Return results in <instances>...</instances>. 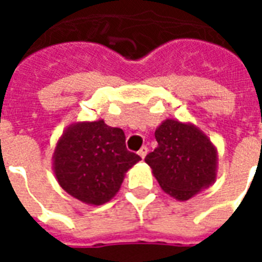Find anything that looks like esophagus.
<instances>
[{
    "instance_id": "obj_1",
    "label": "esophagus",
    "mask_w": 262,
    "mask_h": 262,
    "mask_svg": "<svg viewBox=\"0 0 262 262\" xmlns=\"http://www.w3.org/2000/svg\"><path fill=\"white\" fill-rule=\"evenodd\" d=\"M147 154H148V148L147 147H141V148H140L139 155L141 156V159H144V158L147 156Z\"/></svg>"
}]
</instances>
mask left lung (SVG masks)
I'll list each match as a JSON object with an SVG mask.
<instances>
[{
	"label": "left lung",
	"mask_w": 262,
	"mask_h": 262,
	"mask_svg": "<svg viewBox=\"0 0 262 262\" xmlns=\"http://www.w3.org/2000/svg\"><path fill=\"white\" fill-rule=\"evenodd\" d=\"M158 147L145 156L160 187L186 201L216 181L217 152L207 135L191 123L166 119L155 130Z\"/></svg>",
	"instance_id": "obj_1"
}]
</instances>
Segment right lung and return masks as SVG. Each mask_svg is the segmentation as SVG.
I'll list each match as a JSON object with an SVG mask.
<instances>
[{"instance_id":"obj_1","label":"right lung","mask_w":262,"mask_h":262,"mask_svg":"<svg viewBox=\"0 0 262 262\" xmlns=\"http://www.w3.org/2000/svg\"><path fill=\"white\" fill-rule=\"evenodd\" d=\"M139 155L127 151L125 133L103 119L72 123L59 137L53 168L55 178L72 197L91 205L110 201Z\"/></svg>"}]
</instances>
